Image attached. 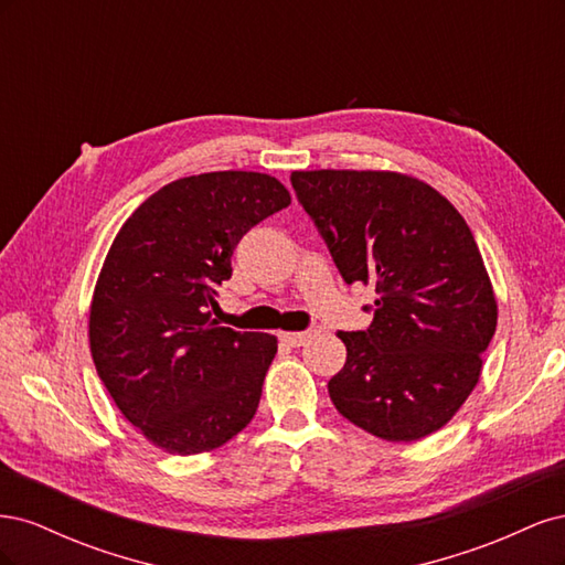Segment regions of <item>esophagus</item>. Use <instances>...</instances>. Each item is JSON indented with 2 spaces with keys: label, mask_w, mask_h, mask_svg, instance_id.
<instances>
[{
  "label": "esophagus",
  "mask_w": 565,
  "mask_h": 565,
  "mask_svg": "<svg viewBox=\"0 0 565 565\" xmlns=\"http://www.w3.org/2000/svg\"><path fill=\"white\" fill-rule=\"evenodd\" d=\"M309 339V332H280V341H285L287 347H301Z\"/></svg>",
  "instance_id": "esophagus-1"
}]
</instances>
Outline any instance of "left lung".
Here are the masks:
<instances>
[{"mask_svg":"<svg viewBox=\"0 0 565 565\" xmlns=\"http://www.w3.org/2000/svg\"><path fill=\"white\" fill-rule=\"evenodd\" d=\"M344 282H372V324L339 332L347 363L334 407L384 440L446 426L481 377L498 328L483 256L467 221L431 185L396 172L318 169L289 177Z\"/></svg>","mask_w":565,"mask_h":565,"instance_id":"obj_1","label":"left lung"}]
</instances>
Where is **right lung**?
<instances>
[{
  "label": "right lung",
  "instance_id": "right-lung-1",
  "mask_svg": "<svg viewBox=\"0 0 565 565\" xmlns=\"http://www.w3.org/2000/svg\"><path fill=\"white\" fill-rule=\"evenodd\" d=\"M289 202L259 172L185 177L113 241L89 313L92 358L119 413L169 455L224 446L259 407L278 339L221 328L212 311L237 243Z\"/></svg>",
  "mask_w": 565,
  "mask_h": 565
}]
</instances>
